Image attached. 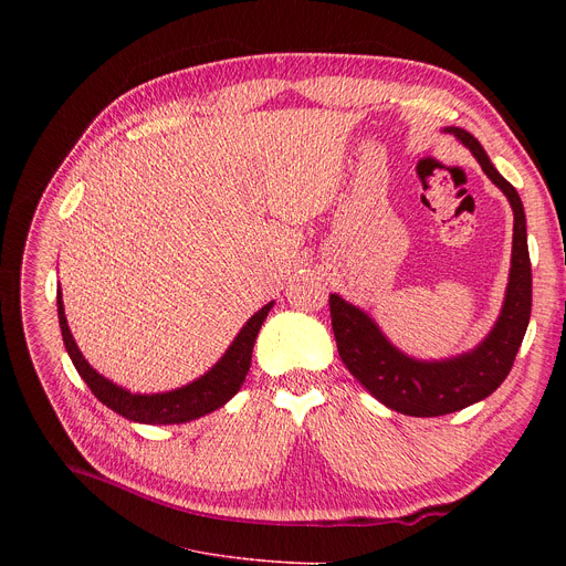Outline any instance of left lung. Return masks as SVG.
I'll return each instance as SVG.
<instances>
[{
  "instance_id": "8db88e82",
  "label": "left lung",
  "mask_w": 566,
  "mask_h": 566,
  "mask_svg": "<svg viewBox=\"0 0 566 566\" xmlns=\"http://www.w3.org/2000/svg\"><path fill=\"white\" fill-rule=\"evenodd\" d=\"M444 130L454 133L470 148L484 174L510 199L514 211L510 284L493 331L478 348L457 358L415 360L385 339L371 316L360 307L346 303L337 293L331 295L333 333L342 363L380 403L412 418H438L493 395L514 367L532 310V268L523 201L516 188L493 167L478 139L463 128Z\"/></svg>"
}]
</instances>
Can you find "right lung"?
<instances>
[{
  "mask_svg": "<svg viewBox=\"0 0 566 566\" xmlns=\"http://www.w3.org/2000/svg\"><path fill=\"white\" fill-rule=\"evenodd\" d=\"M273 303L263 305L245 325L243 331L235 335L231 346L222 358L213 365V369H208L201 378L192 380L190 385H184V388L171 390V392H158V395H133L124 388H118L116 382L107 380L101 376L92 365L84 360V355L80 353L69 321L64 314V301H62V289H56V314H59V325H62V337L66 344V350L71 355V360L77 369V374L84 378L88 385V390L94 392L98 401H103L107 408L114 412L124 415L126 420L139 422V424H184L190 420L201 418V415H208L224 406L238 390L250 371L252 363V348L256 342V335L261 331V325L271 312Z\"/></svg>",
  "mask_w": 566,
  "mask_h": 566,
  "instance_id": "add662e5",
  "label": "right lung"
}]
</instances>
